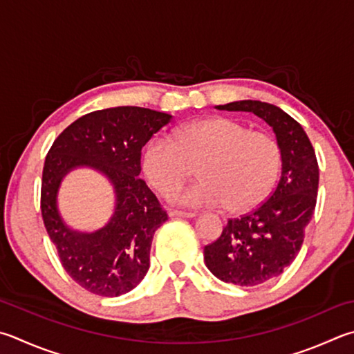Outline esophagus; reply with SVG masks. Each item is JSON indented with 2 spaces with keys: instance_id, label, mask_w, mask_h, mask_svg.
<instances>
[{
  "instance_id": "esophagus-1",
  "label": "esophagus",
  "mask_w": 354,
  "mask_h": 354,
  "mask_svg": "<svg viewBox=\"0 0 354 354\" xmlns=\"http://www.w3.org/2000/svg\"><path fill=\"white\" fill-rule=\"evenodd\" d=\"M170 216H179V218H194L196 216V212H183V210H170Z\"/></svg>"
}]
</instances>
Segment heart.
<instances>
[{"instance_id":"heart-1","label":"heart","mask_w":354,"mask_h":354,"mask_svg":"<svg viewBox=\"0 0 354 354\" xmlns=\"http://www.w3.org/2000/svg\"><path fill=\"white\" fill-rule=\"evenodd\" d=\"M156 136L142 156L144 175L162 195L189 178L197 165L202 178L192 188L175 192L171 201L192 207L248 212L271 194L281 167L280 147L272 136L248 130L229 118H209L178 127L173 136Z\"/></svg>"}]
</instances>
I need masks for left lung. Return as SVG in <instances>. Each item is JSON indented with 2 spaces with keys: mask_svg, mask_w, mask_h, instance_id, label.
Here are the masks:
<instances>
[{
  "mask_svg": "<svg viewBox=\"0 0 354 354\" xmlns=\"http://www.w3.org/2000/svg\"><path fill=\"white\" fill-rule=\"evenodd\" d=\"M218 110L248 111L272 127L281 151L277 187L255 210L229 220L218 239L204 246L209 271L226 283L257 286L291 265L316 209L319 165L313 145L297 120L260 100L218 105Z\"/></svg>",
  "mask_w": 354,
  "mask_h": 354,
  "instance_id": "obj_1",
  "label": "left lung"
}]
</instances>
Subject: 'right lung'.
<instances>
[{"label": "right lung", "mask_w": 354, "mask_h": 354, "mask_svg": "<svg viewBox=\"0 0 354 354\" xmlns=\"http://www.w3.org/2000/svg\"><path fill=\"white\" fill-rule=\"evenodd\" d=\"M170 119L140 106L93 111L65 128L48 151L40 201L44 227L69 277L89 292L118 297L149 271L153 235L169 216L139 178L140 150ZM83 165L104 172L116 194L112 220L93 234L71 231L56 209L62 176Z\"/></svg>", "instance_id": "obj_1"}]
</instances>
